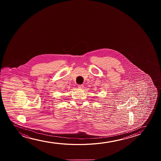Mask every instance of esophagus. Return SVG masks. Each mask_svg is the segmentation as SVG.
Returning a JSON list of instances; mask_svg holds the SVG:
<instances>
[{"mask_svg":"<svg viewBox=\"0 0 161 161\" xmlns=\"http://www.w3.org/2000/svg\"><path fill=\"white\" fill-rule=\"evenodd\" d=\"M84 87V85H78V87L79 88H82Z\"/></svg>","mask_w":161,"mask_h":161,"instance_id":"34e87169","label":"esophagus"}]
</instances>
